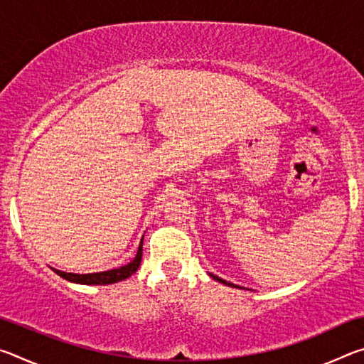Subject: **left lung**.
Instances as JSON below:
<instances>
[{
    "label": "left lung",
    "mask_w": 364,
    "mask_h": 364,
    "mask_svg": "<svg viewBox=\"0 0 364 364\" xmlns=\"http://www.w3.org/2000/svg\"><path fill=\"white\" fill-rule=\"evenodd\" d=\"M208 274H210L215 281L221 282V284H225V286H230V287H236V289H244V287H241V286H236V284H232V282H228V281H225V279H221V278H218V276H215V274H212V273H208Z\"/></svg>",
    "instance_id": "obj_1"
}]
</instances>
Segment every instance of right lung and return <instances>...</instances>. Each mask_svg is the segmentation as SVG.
Returning <instances> with one entry per match:
<instances>
[{"label":"right lung","instance_id":"obj_1","mask_svg":"<svg viewBox=\"0 0 364 364\" xmlns=\"http://www.w3.org/2000/svg\"><path fill=\"white\" fill-rule=\"evenodd\" d=\"M144 237V236H143ZM141 258H143V239H141V244L138 247V254L133 258L130 263L123 264L120 268L107 269V271H100V273H88V274H78V273H65V271H60L56 268H51L54 273L59 274L60 278H64L70 282H77V284H88V286H104V284H114V282H120L123 279L130 278L133 273H136Z\"/></svg>","mask_w":364,"mask_h":364}]
</instances>
